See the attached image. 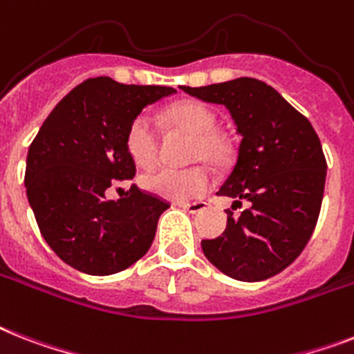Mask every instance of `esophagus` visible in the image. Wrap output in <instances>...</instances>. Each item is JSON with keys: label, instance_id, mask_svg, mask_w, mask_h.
Instances as JSON below:
<instances>
[{"label": "esophagus", "instance_id": "34e87169", "mask_svg": "<svg viewBox=\"0 0 354 354\" xmlns=\"http://www.w3.org/2000/svg\"><path fill=\"white\" fill-rule=\"evenodd\" d=\"M182 209H185L187 212L191 214H198V212H203L207 209V202H192V203H180Z\"/></svg>", "mask_w": 354, "mask_h": 354}]
</instances>
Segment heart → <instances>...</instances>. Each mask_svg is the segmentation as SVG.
I'll return each instance as SVG.
<instances>
[{"instance_id": "1", "label": "heart", "mask_w": 354, "mask_h": 354, "mask_svg": "<svg viewBox=\"0 0 354 354\" xmlns=\"http://www.w3.org/2000/svg\"><path fill=\"white\" fill-rule=\"evenodd\" d=\"M169 122L192 136V160L202 158L209 163L225 162L229 145L216 132V116L200 102L176 103L167 112ZM125 147L132 162L143 169H151L158 162V129L151 116L140 114L131 122L125 134ZM142 185L149 192L172 202H189L202 196L211 185V174L203 167L172 169L162 167L143 176Z\"/></svg>"}]
</instances>
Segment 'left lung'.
<instances>
[{
  "label": "left lung",
  "mask_w": 354,
  "mask_h": 354,
  "mask_svg": "<svg viewBox=\"0 0 354 354\" xmlns=\"http://www.w3.org/2000/svg\"><path fill=\"white\" fill-rule=\"evenodd\" d=\"M183 93L229 111L242 136L220 196L232 198L222 236L202 240L203 254L223 274L261 281L291 266L320 214L327 163L306 116L267 83L236 77ZM248 209L234 216L241 202Z\"/></svg>",
  "instance_id": "obj_1"
}]
</instances>
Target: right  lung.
Segmentation results:
<instances>
[{
  "label": "right lung",
  "instance_id": "obj_1",
  "mask_svg": "<svg viewBox=\"0 0 354 354\" xmlns=\"http://www.w3.org/2000/svg\"><path fill=\"white\" fill-rule=\"evenodd\" d=\"M174 93L91 77L57 103L30 143L28 203L48 247L77 271L107 277L149 251L169 203L136 185L116 202L105 191L136 172L125 147L132 120Z\"/></svg>",
  "mask_w": 354,
  "mask_h": 354
}]
</instances>
